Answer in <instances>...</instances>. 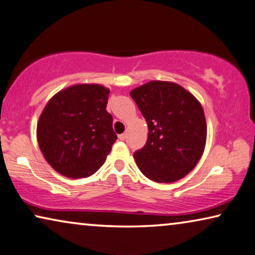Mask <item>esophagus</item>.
Wrapping results in <instances>:
<instances>
[{"mask_svg":"<svg viewBox=\"0 0 255 255\" xmlns=\"http://www.w3.org/2000/svg\"><path fill=\"white\" fill-rule=\"evenodd\" d=\"M118 137H119L120 140H125L127 137V134H125V132H124V134H120L119 136H118Z\"/></svg>","mask_w":255,"mask_h":255,"instance_id":"34e87169","label":"esophagus"}]
</instances>
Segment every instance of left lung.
<instances>
[{
    "instance_id": "8db88e82",
    "label": "left lung",
    "mask_w": 255,
    "mask_h": 255,
    "mask_svg": "<svg viewBox=\"0 0 255 255\" xmlns=\"http://www.w3.org/2000/svg\"><path fill=\"white\" fill-rule=\"evenodd\" d=\"M130 96L145 118L149 134L134 159L144 175L172 183L191 172L206 143L204 110L195 96L173 82L151 81Z\"/></svg>"
}]
</instances>
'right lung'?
Returning a JSON list of instances; mask_svg holds the SVG:
<instances>
[{"mask_svg": "<svg viewBox=\"0 0 255 255\" xmlns=\"http://www.w3.org/2000/svg\"><path fill=\"white\" fill-rule=\"evenodd\" d=\"M110 90L101 85H75L56 94L41 113L36 136L52 168L72 178L101 168L117 135L106 111Z\"/></svg>", "mask_w": 255, "mask_h": 255, "instance_id": "add662e5", "label": "right lung"}]
</instances>
